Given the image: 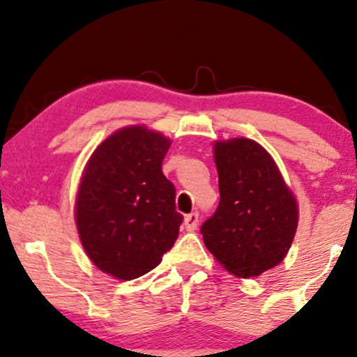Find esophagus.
<instances>
[{"instance_id":"1","label":"esophagus","mask_w":357,"mask_h":357,"mask_svg":"<svg viewBox=\"0 0 357 357\" xmlns=\"http://www.w3.org/2000/svg\"><path fill=\"white\" fill-rule=\"evenodd\" d=\"M198 221H199V214L198 213H190L185 216L183 219V224H185V229L187 231H195L198 226Z\"/></svg>"}]
</instances>
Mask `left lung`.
Masks as SVG:
<instances>
[{
    "label": "left lung",
    "mask_w": 357,
    "mask_h": 357,
    "mask_svg": "<svg viewBox=\"0 0 357 357\" xmlns=\"http://www.w3.org/2000/svg\"><path fill=\"white\" fill-rule=\"evenodd\" d=\"M219 206L199 231L229 273L255 278L282 261L297 229V203L265 148L247 138L218 141Z\"/></svg>",
    "instance_id": "8db88e82"
}]
</instances>
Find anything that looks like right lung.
I'll use <instances>...</instances> for the list:
<instances>
[{
	"mask_svg": "<svg viewBox=\"0 0 357 357\" xmlns=\"http://www.w3.org/2000/svg\"><path fill=\"white\" fill-rule=\"evenodd\" d=\"M170 139L144 126L109 136L86 164L76 226L92 263L130 281L153 270L178 237L183 216L162 174Z\"/></svg>",
	"mask_w": 357,
	"mask_h": 357,
	"instance_id": "1",
	"label": "right lung"
}]
</instances>
